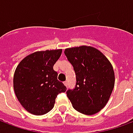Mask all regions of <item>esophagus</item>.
Here are the masks:
<instances>
[{"mask_svg": "<svg viewBox=\"0 0 133 133\" xmlns=\"http://www.w3.org/2000/svg\"><path fill=\"white\" fill-rule=\"evenodd\" d=\"M63 83H64V85H65V86H66V87L68 86V81H65Z\"/></svg>", "mask_w": 133, "mask_h": 133, "instance_id": "esophagus-1", "label": "esophagus"}]
</instances>
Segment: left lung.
I'll return each mask as SVG.
<instances>
[{
  "mask_svg": "<svg viewBox=\"0 0 133 133\" xmlns=\"http://www.w3.org/2000/svg\"><path fill=\"white\" fill-rule=\"evenodd\" d=\"M73 66L76 85L66 92L73 108L91 115L103 109L108 102L115 85L113 68L100 50L82 45L64 51Z\"/></svg>",
  "mask_w": 133,
  "mask_h": 133,
  "instance_id": "8db88e82",
  "label": "left lung"
}]
</instances>
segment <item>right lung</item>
<instances>
[{"label":"right lung","mask_w":133,"mask_h":133,"mask_svg":"<svg viewBox=\"0 0 133 133\" xmlns=\"http://www.w3.org/2000/svg\"><path fill=\"white\" fill-rule=\"evenodd\" d=\"M62 49L37 51L26 56L16 68L13 88L18 100L28 112L35 115L50 111L55 98L66 87L58 80L53 65Z\"/></svg>","instance_id":"right-lung-1"}]
</instances>
